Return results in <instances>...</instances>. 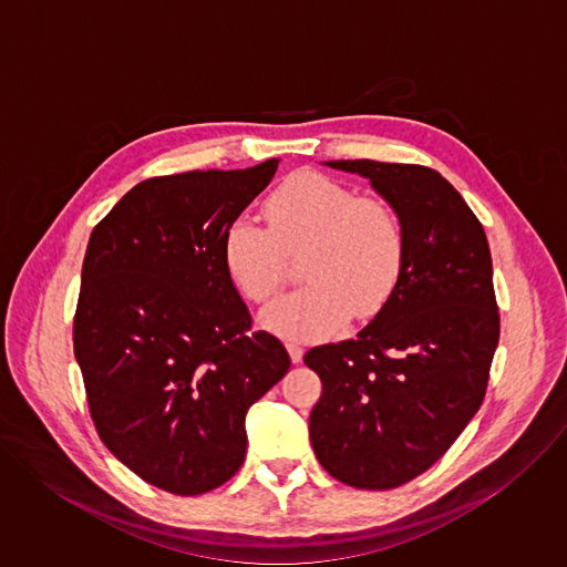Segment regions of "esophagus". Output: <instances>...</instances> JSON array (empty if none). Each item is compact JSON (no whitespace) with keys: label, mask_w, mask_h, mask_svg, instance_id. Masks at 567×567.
Masks as SVG:
<instances>
[{"label":"esophagus","mask_w":567,"mask_h":567,"mask_svg":"<svg viewBox=\"0 0 567 567\" xmlns=\"http://www.w3.org/2000/svg\"><path fill=\"white\" fill-rule=\"evenodd\" d=\"M287 350H289V357H291L293 363H300V361H302L305 350H302V346H300L298 341H287Z\"/></svg>","instance_id":"obj_1"}]
</instances>
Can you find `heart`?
Here are the masks:
<instances>
[{
    "instance_id": "b5f03b06",
    "label": "heart",
    "mask_w": 567,
    "mask_h": 567,
    "mask_svg": "<svg viewBox=\"0 0 567 567\" xmlns=\"http://www.w3.org/2000/svg\"><path fill=\"white\" fill-rule=\"evenodd\" d=\"M267 226L235 217L221 235V262L235 289L262 302L282 285V251L305 245V287L274 300L262 326L287 339L339 330L354 311L374 316L394 293L406 265V230L379 197L357 195L320 173L285 179L265 202Z\"/></svg>"
}]
</instances>
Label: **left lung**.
<instances>
[{
  "label": "left lung",
  "mask_w": 567,
  "mask_h": 567,
  "mask_svg": "<svg viewBox=\"0 0 567 567\" xmlns=\"http://www.w3.org/2000/svg\"><path fill=\"white\" fill-rule=\"evenodd\" d=\"M359 173L406 230V265L381 311L350 341L305 354L322 383L309 440L332 477L394 489L431 468L482 406L501 313L487 235L433 168L330 161Z\"/></svg>",
  "instance_id": "8db88e82"
}]
</instances>
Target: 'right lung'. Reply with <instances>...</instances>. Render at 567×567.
<instances>
[{
	"label": "right lung",
	"instance_id": "1",
	"mask_svg": "<svg viewBox=\"0 0 567 567\" xmlns=\"http://www.w3.org/2000/svg\"><path fill=\"white\" fill-rule=\"evenodd\" d=\"M276 171L269 158L145 179L90 237L73 316L90 415L130 471L177 496L237 473L247 411L291 363L221 262L226 226Z\"/></svg>",
	"mask_w": 567,
	"mask_h": 567
}]
</instances>
